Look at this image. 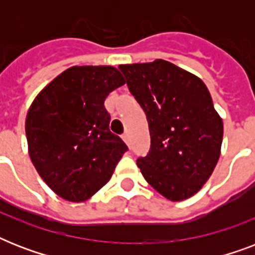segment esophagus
Masks as SVG:
<instances>
[{
	"label": "esophagus",
	"mask_w": 255,
	"mask_h": 255,
	"mask_svg": "<svg viewBox=\"0 0 255 255\" xmlns=\"http://www.w3.org/2000/svg\"><path fill=\"white\" fill-rule=\"evenodd\" d=\"M122 139H123L124 141H126V143L128 144V140H129V137H128V133H127V132H126V133H123V135H122Z\"/></svg>",
	"instance_id": "34e87169"
}]
</instances>
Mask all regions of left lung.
<instances>
[{
  "mask_svg": "<svg viewBox=\"0 0 255 255\" xmlns=\"http://www.w3.org/2000/svg\"><path fill=\"white\" fill-rule=\"evenodd\" d=\"M119 69L149 126L151 149L137 159L141 174L170 201L192 197L221 153L224 124L209 90L198 77L163 59Z\"/></svg>",
  "mask_w": 255,
  "mask_h": 255,
  "instance_id": "obj_1",
  "label": "left lung"
}]
</instances>
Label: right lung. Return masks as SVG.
<instances>
[{"instance_id": "add662e5", "label": "right lung", "mask_w": 255, "mask_h": 255, "mask_svg": "<svg viewBox=\"0 0 255 255\" xmlns=\"http://www.w3.org/2000/svg\"><path fill=\"white\" fill-rule=\"evenodd\" d=\"M126 83L112 66H74L30 106L25 131L31 163L59 197L82 202L111 178L128 147L110 131L108 94Z\"/></svg>"}]
</instances>
